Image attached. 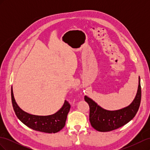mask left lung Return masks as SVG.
<instances>
[{
  "mask_svg": "<svg viewBox=\"0 0 150 150\" xmlns=\"http://www.w3.org/2000/svg\"><path fill=\"white\" fill-rule=\"evenodd\" d=\"M142 89L139 77L137 94L129 105L117 110H107L103 108L91 98L85 96L84 99L90 108L89 121L95 129L106 132L117 129L132 120L137 114L141 103Z\"/></svg>",
  "mask_w": 150,
  "mask_h": 150,
  "instance_id": "left-lung-1",
  "label": "left lung"
}]
</instances>
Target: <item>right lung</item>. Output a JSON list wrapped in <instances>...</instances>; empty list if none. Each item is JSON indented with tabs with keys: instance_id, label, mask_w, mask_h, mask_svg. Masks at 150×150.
I'll use <instances>...</instances> for the list:
<instances>
[{
	"instance_id": "right-lung-1",
	"label": "right lung",
	"mask_w": 150,
	"mask_h": 150,
	"mask_svg": "<svg viewBox=\"0 0 150 150\" xmlns=\"http://www.w3.org/2000/svg\"><path fill=\"white\" fill-rule=\"evenodd\" d=\"M11 98L13 110L18 119L29 128L40 132L56 133L64 127L67 114L71 108L69 103L66 100L62 108L54 114L48 116H38L30 115L22 110L18 106L13 96L12 87Z\"/></svg>"
}]
</instances>
